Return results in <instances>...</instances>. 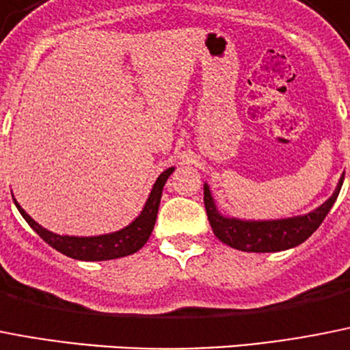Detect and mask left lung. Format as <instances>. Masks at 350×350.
<instances>
[{
    "instance_id": "left-lung-1",
    "label": "left lung",
    "mask_w": 350,
    "mask_h": 350,
    "mask_svg": "<svg viewBox=\"0 0 350 350\" xmlns=\"http://www.w3.org/2000/svg\"><path fill=\"white\" fill-rule=\"evenodd\" d=\"M342 183L343 176L340 178L335 193L315 211L303 215V217L284 218V220L245 221L238 220V218L221 217L213 202L208 185H204V206L213 232L221 243L241 252H257V254L259 252H280L301 245L319 229L322 220L326 218L329 209L335 204Z\"/></svg>"
}]
</instances>
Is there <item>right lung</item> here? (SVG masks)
Instances as JSON below:
<instances>
[{"label":"right lung","instance_id":"obj_1","mask_svg":"<svg viewBox=\"0 0 350 350\" xmlns=\"http://www.w3.org/2000/svg\"><path fill=\"white\" fill-rule=\"evenodd\" d=\"M174 167L163 171L162 174L158 176L154 181L153 190H151L150 197L146 200L144 209L141 211L135 220L130 224L129 227L118 230L112 234H103V236H95V238H75V236H59V234L49 232L42 226H38L28 213L24 211L17 202V209L24 217V220L28 221L31 229L35 230L47 245L56 248L57 252H62L66 257L77 260H109V259H120L124 255L135 254L141 250L146 245V241L150 239L151 230L157 221V213L158 206H160V199H162V190L165 185L167 178L172 174Z\"/></svg>","mask_w":350,"mask_h":350}]
</instances>
